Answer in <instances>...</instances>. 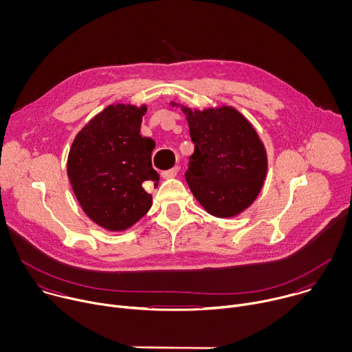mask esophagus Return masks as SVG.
Returning a JSON list of instances; mask_svg holds the SVG:
<instances>
[{
	"label": "esophagus",
	"mask_w": 352,
	"mask_h": 352,
	"mask_svg": "<svg viewBox=\"0 0 352 352\" xmlns=\"http://www.w3.org/2000/svg\"><path fill=\"white\" fill-rule=\"evenodd\" d=\"M178 171H179V168H178V167H174V168H171V170H168V171H164V173H162V177H163L164 179H168V178H174V177L178 174Z\"/></svg>",
	"instance_id": "34e87169"
}]
</instances>
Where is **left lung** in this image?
<instances>
[{"mask_svg": "<svg viewBox=\"0 0 352 352\" xmlns=\"http://www.w3.org/2000/svg\"><path fill=\"white\" fill-rule=\"evenodd\" d=\"M181 110L195 143L185 173L190 192L212 216L239 214L254 204L267 173L266 148L258 132L234 107Z\"/></svg>", "mask_w": 352, "mask_h": 352, "instance_id": "1", "label": "left lung"}]
</instances>
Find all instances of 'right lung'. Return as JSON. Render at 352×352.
<instances>
[{"mask_svg":"<svg viewBox=\"0 0 352 352\" xmlns=\"http://www.w3.org/2000/svg\"><path fill=\"white\" fill-rule=\"evenodd\" d=\"M147 107L111 104L93 117L72 142L67 173L90 220L109 231H124L152 208L143 184H159L152 167L155 140L140 135Z\"/></svg>","mask_w":352,"mask_h":352,"instance_id":"add662e5","label":"right lung"}]
</instances>
